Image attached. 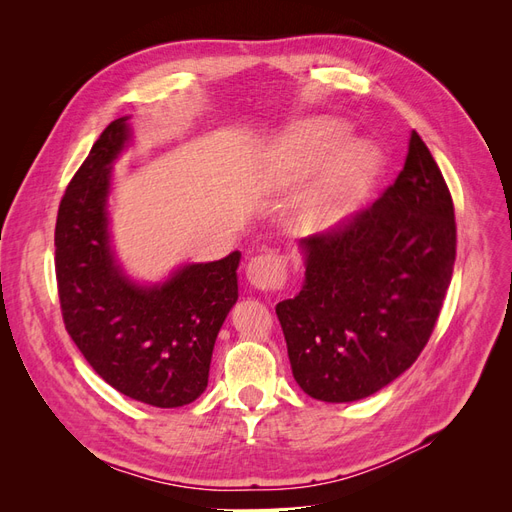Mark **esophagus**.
Segmentation results:
<instances>
[{
  "label": "esophagus",
  "mask_w": 512,
  "mask_h": 512,
  "mask_svg": "<svg viewBox=\"0 0 512 512\" xmlns=\"http://www.w3.org/2000/svg\"><path fill=\"white\" fill-rule=\"evenodd\" d=\"M245 275H247V282L262 292L282 290L288 277L286 258L277 252L258 254L247 262Z\"/></svg>",
  "instance_id": "esophagus-1"
}]
</instances>
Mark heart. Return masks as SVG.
<instances>
[{"mask_svg": "<svg viewBox=\"0 0 512 512\" xmlns=\"http://www.w3.org/2000/svg\"><path fill=\"white\" fill-rule=\"evenodd\" d=\"M346 145L348 130L342 123L316 121L288 136L284 158L294 173H312L335 160ZM380 168L382 160L374 147L361 143L347 149L335 162L327 181L307 200L305 224L316 232H327L342 224L374 190Z\"/></svg>", "mask_w": 512, "mask_h": 512, "instance_id": "obj_1", "label": "heart"}]
</instances>
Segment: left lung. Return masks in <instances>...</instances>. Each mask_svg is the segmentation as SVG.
<instances>
[{
  "label": "left lung",
  "instance_id": "8db88e82",
  "mask_svg": "<svg viewBox=\"0 0 512 512\" xmlns=\"http://www.w3.org/2000/svg\"><path fill=\"white\" fill-rule=\"evenodd\" d=\"M299 245L301 292L275 305L292 376L331 404L374 395L423 352L453 277L455 207L423 138L378 200Z\"/></svg>",
  "mask_w": 512,
  "mask_h": 512
}]
</instances>
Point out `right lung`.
Returning a JSON list of instances; mask_svg holds the SVG:
<instances>
[{
	"mask_svg": "<svg viewBox=\"0 0 512 512\" xmlns=\"http://www.w3.org/2000/svg\"><path fill=\"white\" fill-rule=\"evenodd\" d=\"M128 117L108 123L61 198L55 275L61 316L96 374L143 404L179 408L207 389L209 365L237 303L239 252L185 265L158 286H136L108 245L111 164L130 138Z\"/></svg>",
	"mask_w": 512,
	"mask_h": 512,
	"instance_id": "right-lung-1",
	"label": "right lung"
}]
</instances>
